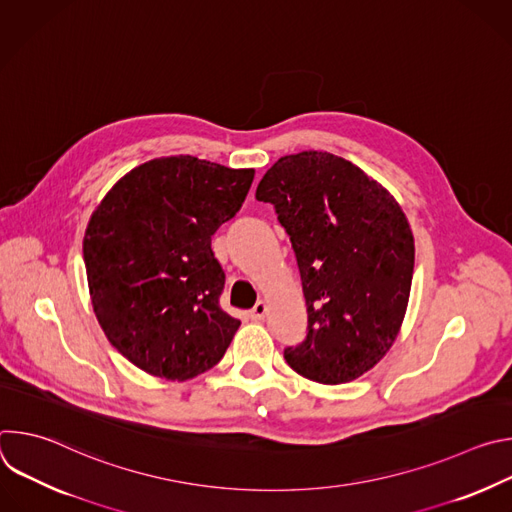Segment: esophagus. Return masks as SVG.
I'll use <instances>...</instances> for the list:
<instances>
[{"mask_svg": "<svg viewBox=\"0 0 512 512\" xmlns=\"http://www.w3.org/2000/svg\"><path fill=\"white\" fill-rule=\"evenodd\" d=\"M265 314H267V304H265V302H257V304H255V308L249 312L251 320H255V322L263 320V318H265Z\"/></svg>", "mask_w": 512, "mask_h": 512, "instance_id": "obj_1", "label": "esophagus"}]
</instances>
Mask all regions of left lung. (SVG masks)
Here are the masks:
<instances>
[{"instance_id": "1", "label": "left lung", "mask_w": 512, "mask_h": 512, "mask_svg": "<svg viewBox=\"0 0 512 512\" xmlns=\"http://www.w3.org/2000/svg\"><path fill=\"white\" fill-rule=\"evenodd\" d=\"M255 198L275 208L296 253L308 334L283 356L302 377L338 385L385 356L401 328L415 245L395 198L328 152L279 158Z\"/></svg>"}]
</instances>
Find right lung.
<instances>
[{"label": "right lung", "instance_id": "add662e5", "mask_svg": "<svg viewBox=\"0 0 512 512\" xmlns=\"http://www.w3.org/2000/svg\"><path fill=\"white\" fill-rule=\"evenodd\" d=\"M253 176L160 158L123 176L93 212L83 239L93 310L141 371L186 381L225 356L241 322L221 308L225 271L210 241L241 210Z\"/></svg>", "mask_w": 512, "mask_h": 512}]
</instances>
